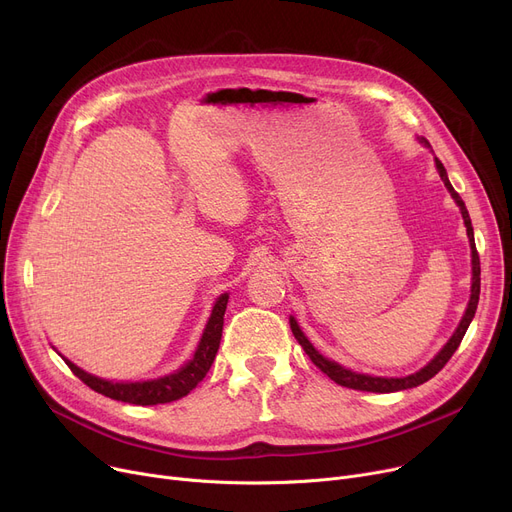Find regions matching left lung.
Wrapping results in <instances>:
<instances>
[{"mask_svg":"<svg viewBox=\"0 0 512 512\" xmlns=\"http://www.w3.org/2000/svg\"><path fill=\"white\" fill-rule=\"evenodd\" d=\"M421 143L427 145V147H432L425 139H421ZM436 168H438V172H440V176H442L446 188L450 191L452 199L456 201V205L461 207L463 220H465V226H467V236H469V242H471L473 284H471L469 307H467V311H465V315H463V319H461L459 328H456V332H454L452 338L446 342V346L434 357V361L427 363L421 371H417V373H413V375H407V378H375V375H363V373H355V371H351V369L340 367L338 363H334V361H330V359H326V357H321V355L315 351V348H313V344L305 338V334L301 332V328H299L297 321H294V317H290V330H292L294 338H297L299 344L303 346V351L309 355V359H311L321 371H324L330 380H334L336 384H340V386H344V388L363 390V392H398V390L415 388V386H419V384H423V382H427V380H432L434 375L450 361V357L454 355L456 348H459V344H461V340H463V336H465V332H467V328H469V324H471V319H473V315H475V309H477V303H479V286H481V278H479V276H481V267H479V253H477V249H475V238H473L471 218H469V211H467L463 199H461L459 193H456L454 188H452V184H450V180H448V176H446V170H444L440 159H436Z\"/></svg>","mask_w":512,"mask_h":512,"instance_id":"obj_1","label":"left lung"}]
</instances>
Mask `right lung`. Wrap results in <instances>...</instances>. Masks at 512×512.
Returning a JSON list of instances; mask_svg holds the SVG:
<instances>
[{
    "label": "right lung",
    "mask_w": 512,
    "mask_h": 512,
    "mask_svg": "<svg viewBox=\"0 0 512 512\" xmlns=\"http://www.w3.org/2000/svg\"><path fill=\"white\" fill-rule=\"evenodd\" d=\"M228 305V294L215 301V307L211 311V317L207 321V328L203 332V338L199 342V348L195 357L188 361L180 371L166 375V378L151 380V382H137V384H122V382H107L99 380L95 375L78 369L74 363L66 361L70 371L76 375L80 382H85L91 390L114 398L122 402H130V405H164V402L178 400L191 392L209 371L215 355H218L220 340H222V328H224V313Z\"/></svg>",
    "instance_id": "right-lung-1"
}]
</instances>
